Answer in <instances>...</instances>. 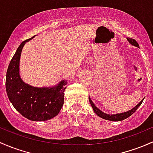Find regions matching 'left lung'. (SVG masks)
Returning <instances> with one entry per match:
<instances>
[{
  "mask_svg": "<svg viewBox=\"0 0 153 153\" xmlns=\"http://www.w3.org/2000/svg\"><path fill=\"white\" fill-rule=\"evenodd\" d=\"M127 39H128V41L131 43L132 45H134V46H136V47L139 48V44H138L137 42H136L134 39L128 38ZM89 99L90 104H91V107H92V108H93V111H94V113H95L98 116V117H101V118L104 119V120H110V121H122V120H125V119L128 118V117H129L130 116H131L135 111H136V110H137L138 108H139V106L141 105V104L142 103V102H143V100H144V98L140 102H139V104H138V105H136L134 108H133L131 110L128 111H127V112H124V113L117 114H107L101 111L98 108L96 107V105L93 103V102L91 101V98H90L89 97Z\"/></svg>",
  "mask_w": 153,
  "mask_h": 153,
  "instance_id": "8db88e82",
  "label": "left lung"
}]
</instances>
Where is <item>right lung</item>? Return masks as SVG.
I'll return each mask as SVG.
<instances>
[{"mask_svg": "<svg viewBox=\"0 0 153 153\" xmlns=\"http://www.w3.org/2000/svg\"><path fill=\"white\" fill-rule=\"evenodd\" d=\"M23 41L12 57L6 72V89L14 108L31 121H46L53 118L64 104L67 81L59 82L53 87H33L24 83L20 76V59L25 42Z\"/></svg>", "mask_w": 153, "mask_h": 153, "instance_id": "1", "label": "right lung"}]
</instances>
